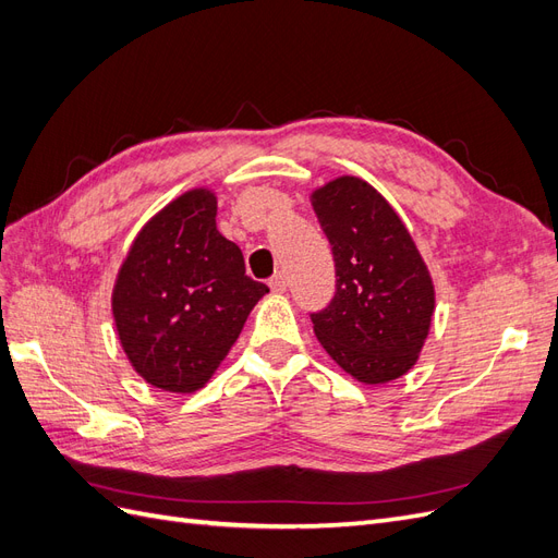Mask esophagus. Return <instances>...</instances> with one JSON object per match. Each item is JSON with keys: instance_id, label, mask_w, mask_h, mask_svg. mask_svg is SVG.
Wrapping results in <instances>:
<instances>
[{"instance_id": "esophagus-1", "label": "esophagus", "mask_w": 558, "mask_h": 558, "mask_svg": "<svg viewBox=\"0 0 558 558\" xmlns=\"http://www.w3.org/2000/svg\"><path fill=\"white\" fill-rule=\"evenodd\" d=\"M286 275L283 272H279V275H275L272 279H269V289H272V293H283L286 291Z\"/></svg>"}]
</instances>
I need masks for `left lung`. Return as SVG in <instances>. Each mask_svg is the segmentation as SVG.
<instances>
[{"instance_id": "obj_1", "label": "left lung", "mask_w": 558, "mask_h": 558, "mask_svg": "<svg viewBox=\"0 0 558 558\" xmlns=\"http://www.w3.org/2000/svg\"><path fill=\"white\" fill-rule=\"evenodd\" d=\"M332 246L335 295L312 314L328 356L363 384H386L416 363L435 312L428 267L393 207L359 177L312 193Z\"/></svg>"}]
</instances>
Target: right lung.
<instances>
[{
  "label": "right lung",
  "instance_id": "add662e5",
  "mask_svg": "<svg viewBox=\"0 0 558 558\" xmlns=\"http://www.w3.org/2000/svg\"><path fill=\"white\" fill-rule=\"evenodd\" d=\"M269 293L216 228V195L193 189L160 209L118 269L111 312L128 361L150 386H205Z\"/></svg>",
  "mask_w": 558,
  "mask_h": 558
}]
</instances>
